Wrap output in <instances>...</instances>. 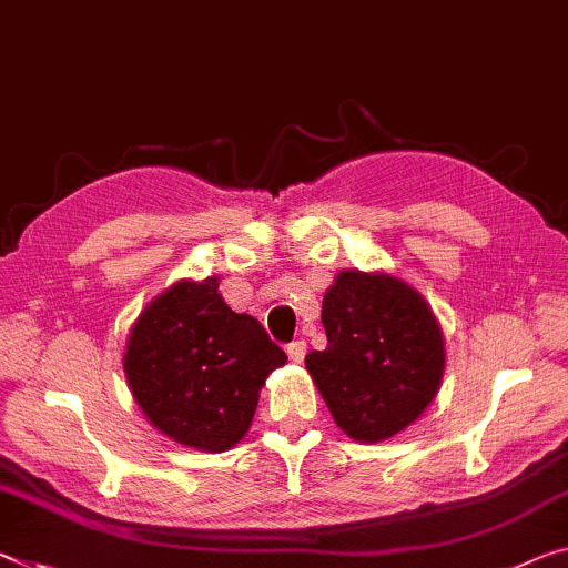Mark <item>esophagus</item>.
Segmentation results:
<instances>
[{
  "label": "esophagus",
  "instance_id": "1",
  "mask_svg": "<svg viewBox=\"0 0 568 568\" xmlns=\"http://www.w3.org/2000/svg\"><path fill=\"white\" fill-rule=\"evenodd\" d=\"M304 353H307V343H304V339H294V343L286 347V355H290L292 363H302Z\"/></svg>",
  "mask_w": 568,
  "mask_h": 568
}]
</instances>
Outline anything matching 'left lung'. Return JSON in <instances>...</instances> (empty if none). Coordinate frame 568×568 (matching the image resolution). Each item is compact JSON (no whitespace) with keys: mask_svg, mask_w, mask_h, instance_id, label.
<instances>
[{"mask_svg":"<svg viewBox=\"0 0 568 568\" xmlns=\"http://www.w3.org/2000/svg\"><path fill=\"white\" fill-rule=\"evenodd\" d=\"M322 325L327 347L304 365L351 439H390L439 394L447 363L442 325L404 278L345 268L322 300Z\"/></svg>","mask_w":568,"mask_h":568,"instance_id":"8db88e82","label":"left lung"}]
</instances>
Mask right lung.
<instances>
[{
    "label": "right lung",
    "instance_id": "1",
    "mask_svg": "<svg viewBox=\"0 0 568 568\" xmlns=\"http://www.w3.org/2000/svg\"><path fill=\"white\" fill-rule=\"evenodd\" d=\"M284 363L261 322L223 302L217 276L182 278L156 294L124 353L129 390L146 422L200 452H225L246 436L268 373Z\"/></svg>",
    "mask_w": 568,
    "mask_h": 568
}]
</instances>
